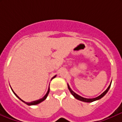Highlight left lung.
Returning <instances> with one entry per match:
<instances>
[{"label": "left lung", "mask_w": 122, "mask_h": 122, "mask_svg": "<svg viewBox=\"0 0 122 122\" xmlns=\"http://www.w3.org/2000/svg\"><path fill=\"white\" fill-rule=\"evenodd\" d=\"M111 83H112V82H111V83H110V84L109 85V87H108V88H107V89L106 90L104 91V92H103V93H102V94H101V95H100L99 96L97 97H96V98H93V99H86V98H84V97H83L80 96L78 95V94H76V93H74V92L73 91H72V90H71V88H70V86H69L68 84V88L69 90H70V92H71V94H72V95L74 97L76 98V99L79 100H80V101H82V102H88V103H90V102H94V101L100 99L101 98L103 97L105 95V94H106L107 93L108 91H109V88H110V86H111Z\"/></svg>", "instance_id": "1"}]
</instances>
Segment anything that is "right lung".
<instances>
[{"label": "right lung", "mask_w": 122, "mask_h": 122, "mask_svg": "<svg viewBox=\"0 0 122 122\" xmlns=\"http://www.w3.org/2000/svg\"><path fill=\"white\" fill-rule=\"evenodd\" d=\"M55 77H56V76H54V77H52V79H53V78H55ZM52 79H51V80H52ZM11 89H12V88H11ZM12 92H13V93H14V94H15V95L18 98V99H20V100H21V101H22L23 102H24V103H25V104H28V105H29V106H30V105H36V104H39V103H40L41 102H43V101H44V100H45L46 99V98L47 97L48 95V94H49V92H50V87H49V88H48V92H47V93H46V94H45V96H44V97H43V98H42V99H40L38 100H36V101H34V102H30V103H28V102H24V101L22 100L21 99H20V98H19V97H18V96H17V94H16V93H15L14 92H13V90L12 89Z\"/></svg>", "instance_id": "1"}]
</instances>
